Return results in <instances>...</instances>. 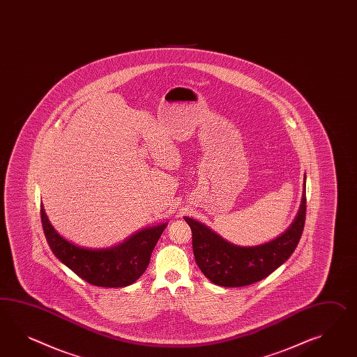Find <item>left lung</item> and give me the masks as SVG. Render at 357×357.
<instances>
[{
  "label": "left lung",
  "mask_w": 357,
  "mask_h": 357,
  "mask_svg": "<svg viewBox=\"0 0 357 357\" xmlns=\"http://www.w3.org/2000/svg\"><path fill=\"white\" fill-rule=\"evenodd\" d=\"M305 191L296 220L284 235L259 246L243 248L227 243L200 222L184 218L192 231V248L201 272L215 285L240 287L252 285L289 259L299 243L305 222Z\"/></svg>",
  "instance_id": "obj_1"
}]
</instances>
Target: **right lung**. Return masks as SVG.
I'll list each match as a JSON object with an SVG mask.
<instances>
[{
    "mask_svg": "<svg viewBox=\"0 0 357 357\" xmlns=\"http://www.w3.org/2000/svg\"><path fill=\"white\" fill-rule=\"evenodd\" d=\"M41 223L54 255L79 278L100 287H128L135 282L147 270L151 254L166 227L160 225L146 228L111 249L90 250L63 238L52 228L43 205Z\"/></svg>",
    "mask_w": 357,
    "mask_h": 357,
    "instance_id": "obj_1",
    "label": "right lung"
}]
</instances>
